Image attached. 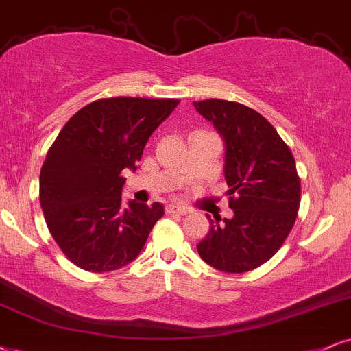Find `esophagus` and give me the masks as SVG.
I'll return each mask as SVG.
<instances>
[{
	"mask_svg": "<svg viewBox=\"0 0 351 351\" xmlns=\"http://www.w3.org/2000/svg\"><path fill=\"white\" fill-rule=\"evenodd\" d=\"M167 215H187L190 213L189 208H184V206H176V205H167L166 206Z\"/></svg>",
	"mask_w": 351,
	"mask_h": 351,
	"instance_id": "obj_1",
	"label": "esophagus"
}]
</instances>
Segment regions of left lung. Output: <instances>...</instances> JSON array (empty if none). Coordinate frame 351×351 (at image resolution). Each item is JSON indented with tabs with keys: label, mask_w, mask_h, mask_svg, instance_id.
<instances>
[{
	"label": "left lung",
	"mask_w": 351,
	"mask_h": 351,
	"mask_svg": "<svg viewBox=\"0 0 351 351\" xmlns=\"http://www.w3.org/2000/svg\"><path fill=\"white\" fill-rule=\"evenodd\" d=\"M193 106L226 145L224 179L234 210L223 223L210 219L198 254L216 270L244 274L270 261L296 221L301 180L295 158L274 125L244 104L206 99Z\"/></svg>",
	"instance_id": "obj_1"
}]
</instances>
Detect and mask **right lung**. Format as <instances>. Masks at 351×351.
Returning <instances> with one entry per match:
<instances>
[{
  "label": "right lung",
  "instance_id": "right-lung-1",
  "mask_svg": "<svg viewBox=\"0 0 351 351\" xmlns=\"http://www.w3.org/2000/svg\"><path fill=\"white\" fill-rule=\"evenodd\" d=\"M179 99L106 97L68 120L40 169V206L50 234L86 271L135 261L164 215L161 203L122 206L123 169H136L156 128Z\"/></svg>",
  "mask_w": 351,
  "mask_h": 351
}]
</instances>
